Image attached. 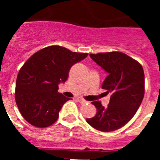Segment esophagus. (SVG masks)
Returning <instances> with one entry per match:
<instances>
[{
	"label": "esophagus",
	"mask_w": 160,
	"mask_h": 160,
	"mask_svg": "<svg viewBox=\"0 0 160 160\" xmlns=\"http://www.w3.org/2000/svg\"><path fill=\"white\" fill-rule=\"evenodd\" d=\"M77 101L79 102L80 103H82V104H86V103L88 102L87 101H86V100L83 99L82 98H77Z\"/></svg>",
	"instance_id": "34e87169"
}]
</instances>
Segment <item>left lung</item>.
Here are the masks:
<instances>
[{
	"instance_id": "8db88e82",
	"label": "left lung",
	"mask_w": 160,
	"mask_h": 160,
	"mask_svg": "<svg viewBox=\"0 0 160 160\" xmlns=\"http://www.w3.org/2000/svg\"><path fill=\"white\" fill-rule=\"evenodd\" d=\"M94 62L107 73L102 88L111 93L107 107L92 102L97 114L87 122L96 130L113 131L128 123L135 115L144 96V72L142 66L121 52L90 54Z\"/></svg>"
}]
</instances>
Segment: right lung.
<instances>
[{"label": "right lung", "mask_w": 160, "mask_h": 160, "mask_svg": "<svg viewBox=\"0 0 160 160\" xmlns=\"http://www.w3.org/2000/svg\"><path fill=\"white\" fill-rule=\"evenodd\" d=\"M87 55L51 46L38 51L25 62L17 78L15 100L28 122L43 128L57 121L60 110L70 100L58 93L59 83H64L72 66Z\"/></svg>", "instance_id": "right-lung-1"}]
</instances>
